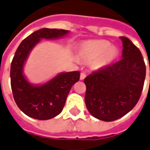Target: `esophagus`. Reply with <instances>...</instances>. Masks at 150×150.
<instances>
[{
    "label": "esophagus",
    "mask_w": 150,
    "mask_h": 150,
    "mask_svg": "<svg viewBox=\"0 0 150 150\" xmlns=\"http://www.w3.org/2000/svg\"><path fill=\"white\" fill-rule=\"evenodd\" d=\"M85 76H86V74H84V72H82L81 74V76H80V79L81 80H84L85 78Z\"/></svg>",
    "instance_id": "1"
}]
</instances>
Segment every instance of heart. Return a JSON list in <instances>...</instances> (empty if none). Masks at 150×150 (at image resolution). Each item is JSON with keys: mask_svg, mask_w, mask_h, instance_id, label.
Instances as JSON below:
<instances>
[{"mask_svg": "<svg viewBox=\"0 0 150 150\" xmlns=\"http://www.w3.org/2000/svg\"><path fill=\"white\" fill-rule=\"evenodd\" d=\"M80 58L92 61L90 66L92 69L99 70L109 66L119 55L116 47L111 46L107 40L88 41L81 45L78 51Z\"/></svg>", "mask_w": 150, "mask_h": 150, "instance_id": "obj_1", "label": "heart"}]
</instances>
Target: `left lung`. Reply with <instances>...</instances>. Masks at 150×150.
<instances>
[{"label": "left lung", "instance_id": "8db88e82", "mask_svg": "<svg viewBox=\"0 0 150 150\" xmlns=\"http://www.w3.org/2000/svg\"><path fill=\"white\" fill-rule=\"evenodd\" d=\"M122 59L86 76L84 101L96 119L111 122L122 118L137 104L143 89L146 64L142 53L122 36Z\"/></svg>", "mask_w": 150, "mask_h": 150}]
</instances>
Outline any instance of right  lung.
Instances as JSON below:
<instances>
[{
	"instance_id": "obj_1",
	"label": "right lung",
	"mask_w": 150,
	"mask_h": 150,
	"mask_svg": "<svg viewBox=\"0 0 150 150\" xmlns=\"http://www.w3.org/2000/svg\"><path fill=\"white\" fill-rule=\"evenodd\" d=\"M69 31L42 28L21 42L11 63L10 77L12 94L19 108L28 116L47 120L62 112L71 88L80 79L79 71L61 73L41 85H34L23 75V66L28 55L42 39H55Z\"/></svg>"
}]
</instances>
